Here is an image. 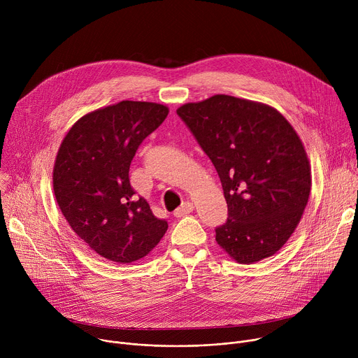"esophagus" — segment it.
<instances>
[{
	"mask_svg": "<svg viewBox=\"0 0 358 358\" xmlns=\"http://www.w3.org/2000/svg\"><path fill=\"white\" fill-rule=\"evenodd\" d=\"M194 211V206H192V202H189V201H187V202H184L182 206L180 207V208H177L176 211H174V217H177V218H181V217H185V215H188L189 213H192Z\"/></svg>",
	"mask_w": 358,
	"mask_h": 358,
	"instance_id": "obj_1",
	"label": "esophagus"
}]
</instances>
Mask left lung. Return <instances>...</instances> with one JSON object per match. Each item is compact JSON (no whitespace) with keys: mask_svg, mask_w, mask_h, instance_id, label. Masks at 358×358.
Returning <instances> with one entry per match:
<instances>
[{"mask_svg":"<svg viewBox=\"0 0 358 358\" xmlns=\"http://www.w3.org/2000/svg\"><path fill=\"white\" fill-rule=\"evenodd\" d=\"M177 115L213 162L228 203L217 243L239 264L275 255L308 206L312 176L301 140L273 108L228 94L185 103Z\"/></svg>","mask_w":358,"mask_h":358,"instance_id":"1","label":"left lung"}]
</instances>
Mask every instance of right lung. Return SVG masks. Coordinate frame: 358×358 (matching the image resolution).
I'll use <instances>...</instances> for the list:
<instances>
[{"instance_id": "obj_1", "label": "right lung", "mask_w": 358, "mask_h": 358, "mask_svg": "<svg viewBox=\"0 0 358 358\" xmlns=\"http://www.w3.org/2000/svg\"><path fill=\"white\" fill-rule=\"evenodd\" d=\"M169 108L123 100L80 117L65 136L54 166V192L73 232L100 257L117 264L144 258L169 224L130 185V163Z\"/></svg>"}]
</instances>
